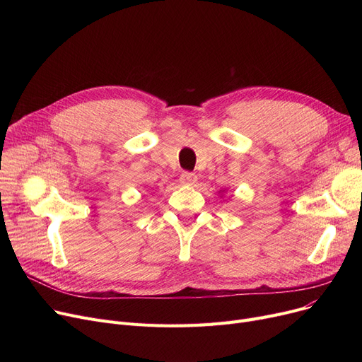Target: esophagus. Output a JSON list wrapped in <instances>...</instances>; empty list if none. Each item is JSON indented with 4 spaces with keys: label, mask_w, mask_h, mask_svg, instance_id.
<instances>
[{
    "label": "esophagus",
    "mask_w": 362,
    "mask_h": 362,
    "mask_svg": "<svg viewBox=\"0 0 362 362\" xmlns=\"http://www.w3.org/2000/svg\"><path fill=\"white\" fill-rule=\"evenodd\" d=\"M198 182V176L195 173H189V171H183L180 176L182 185H195Z\"/></svg>",
    "instance_id": "esophagus-1"
}]
</instances>
